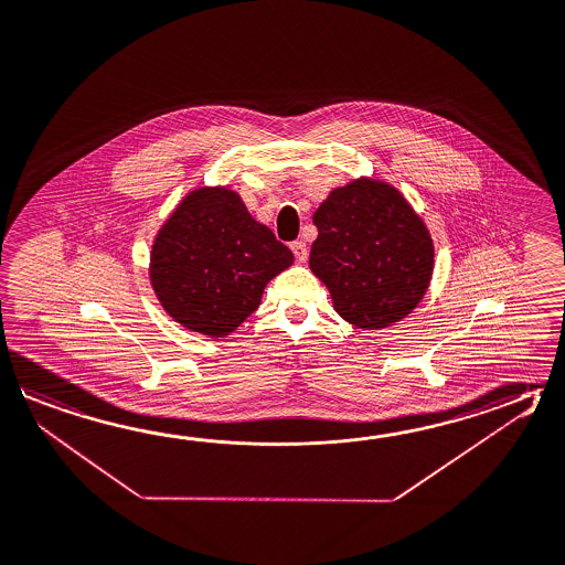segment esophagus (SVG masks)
Here are the masks:
<instances>
[{
  "mask_svg": "<svg viewBox=\"0 0 565 565\" xmlns=\"http://www.w3.org/2000/svg\"><path fill=\"white\" fill-rule=\"evenodd\" d=\"M291 252L296 255V259L303 264L306 259H308V245L303 242H294L291 243Z\"/></svg>",
  "mask_w": 565,
  "mask_h": 565,
  "instance_id": "obj_1",
  "label": "esophagus"
}]
</instances>
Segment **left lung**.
I'll return each mask as SVG.
<instances>
[{
  "label": "left lung",
  "instance_id": "obj_1",
  "mask_svg": "<svg viewBox=\"0 0 565 565\" xmlns=\"http://www.w3.org/2000/svg\"><path fill=\"white\" fill-rule=\"evenodd\" d=\"M310 269L345 322L381 330L423 300L435 267L425 223L392 184L360 177L313 213Z\"/></svg>",
  "mask_w": 565,
  "mask_h": 565
}]
</instances>
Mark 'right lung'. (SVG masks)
<instances>
[{
	"mask_svg": "<svg viewBox=\"0 0 565 565\" xmlns=\"http://www.w3.org/2000/svg\"><path fill=\"white\" fill-rule=\"evenodd\" d=\"M294 254L227 186H201L177 205L152 243L150 286L191 332L223 338L259 306Z\"/></svg>",
	"mask_w": 565,
	"mask_h": 565,
	"instance_id": "obj_1",
	"label": "right lung"
}]
</instances>
